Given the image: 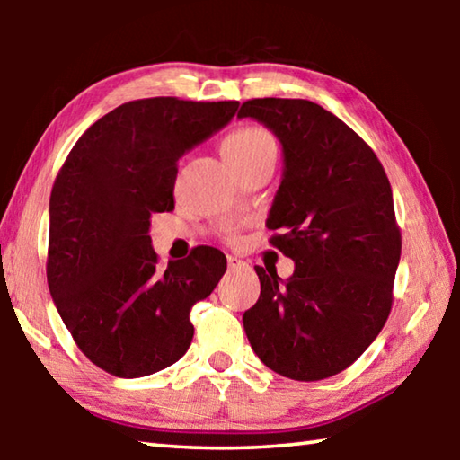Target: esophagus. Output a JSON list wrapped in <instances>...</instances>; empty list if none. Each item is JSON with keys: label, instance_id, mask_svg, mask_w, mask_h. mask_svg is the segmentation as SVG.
Masks as SVG:
<instances>
[{"label": "esophagus", "instance_id": "34e87169", "mask_svg": "<svg viewBox=\"0 0 460 460\" xmlns=\"http://www.w3.org/2000/svg\"><path fill=\"white\" fill-rule=\"evenodd\" d=\"M227 266H229V270H241V268H245L247 263L243 260H237V258H233V255H229Z\"/></svg>", "mask_w": 460, "mask_h": 460}]
</instances>
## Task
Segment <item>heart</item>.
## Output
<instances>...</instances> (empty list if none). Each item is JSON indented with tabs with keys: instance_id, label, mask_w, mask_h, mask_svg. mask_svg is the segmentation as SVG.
I'll list each match as a JSON object with an SVG mask.
<instances>
[{
	"instance_id": "b5f03b06",
	"label": "heart",
	"mask_w": 460,
	"mask_h": 460,
	"mask_svg": "<svg viewBox=\"0 0 460 460\" xmlns=\"http://www.w3.org/2000/svg\"><path fill=\"white\" fill-rule=\"evenodd\" d=\"M268 154H276V142L263 128H239L223 142V155L231 168L249 164Z\"/></svg>"
}]
</instances>
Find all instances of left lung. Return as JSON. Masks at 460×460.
<instances>
[{
  "label": "left lung",
  "mask_w": 460,
  "mask_h": 460,
  "mask_svg": "<svg viewBox=\"0 0 460 460\" xmlns=\"http://www.w3.org/2000/svg\"><path fill=\"white\" fill-rule=\"evenodd\" d=\"M237 118L274 131L284 150L270 243L294 260L282 282L260 276L243 314L255 355L296 381L337 376L365 353L389 316L402 235L376 152L337 115L306 99H249Z\"/></svg>",
  "instance_id": "obj_1"
}]
</instances>
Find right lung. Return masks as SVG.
<instances>
[{
    "instance_id": "obj_1",
    "label": "right lung",
    "mask_w": 460,
    "mask_h": 460,
    "mask_svg": "<svg viewBox=\"0 0 460 460\" xmlns=\"http://www.w3.org/2000/svg\"><path fill=\"white\" fill-rule=\"evenodd\" d=\"M237 101L137 99L115 107L73 146L50 194L46 278L62 323L91 363L144 377L189 351L190 308L227 260L194 247L160 270L150 217L174 208L178 160L233 119Z\"/></svg>"
}]
</instances>
